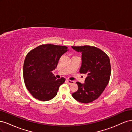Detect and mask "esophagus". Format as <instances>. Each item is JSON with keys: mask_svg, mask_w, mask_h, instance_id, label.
<instances>
[{"mask_svg": "<svg viewBox=\"0 0 132 132\" xmlns=\"http://www.w3.org/2000/svg\"><path fill=\"white\" fill-rule=\"evenodd\" d=\"M67 82H68L69 84H74V81H72V80H69V79H67Z\"/></svg>", "mask_w": 132, "mask_h": 132, "instance_id": "1", "label": "esophagus"}]
</instances>
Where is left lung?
<instances>
[{
    "instance_id": "1",
    "label": "left lung",
    "mask_w": 132,
    "mask_h": 132,
    "mask_svg": "<svg viewBox=\"0 0 132 132\" xmlns=\"http://www.w3.org/2000/svg\"><path fill=\"white\" fill-rule=\"evenodd\" d=\"M82 54V64L80 73L85 74V83L77 82L78 90L72 94L78 101L88 103L96 100L109 84L111 73L109 56L94 46H71Z\"/></svg>"
}]
</instances>
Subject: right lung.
<instances>
[{"instance_id": "add662e5", "label": "right lung", "mask_w": 132, "mask_h": 132, "mask_svg": "<svg viewBox=\"0 0 132 132\" xmlns=\"http://www.w3.org/2000/svg\"><path fill=\"white\" fill-rule=\"evenodd\" d=\"M67 48L66 46L46 44L35 48L26 55L23 67V80L27 89L35 98L49 101L57 95L65 79H57L52 71Z\"/></svg>"}]
</instances>
